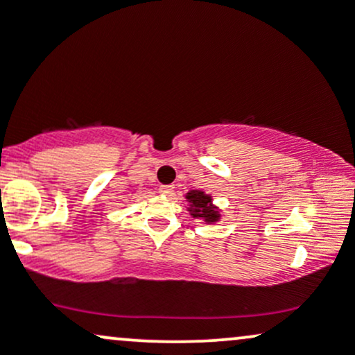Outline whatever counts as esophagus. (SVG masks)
<instances>
[{"label":"esophagus","mask_w":355,"mask_h":355,"mask_svg":"<svg viewBox=\"0 0 355 355\" xmlns=\"http://www.w3.org/2000/svg\"><path fill=\"white\" fill-rule=\"evenodd\" d=\"M160 193L165 195V197H172V195H173V187L172 185H162L160 187Z\"/></svg>","instance_id":"obj_1"}]
</instances>
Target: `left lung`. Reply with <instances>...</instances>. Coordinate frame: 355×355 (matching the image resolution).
Returning <instances> with one entry per match:
<instances>
[{
    "mask_svg": "<svg viewBox=\"0 0 355 355\" xmlns=\"http://www.w3.org/2000/svg\"><path fill=\"white\" fill-rule=\"evenodd\" d=\"M189 202V211L193 218H202L205 223H215L220 220V211L211 203V197L202 190H190L185 195Z\"/></svg>",
    "mask_w": 355,
    "mask_h": 355,
    "instance_id": "8db88e82",
    "label": "left lung"
}]
</instances>
